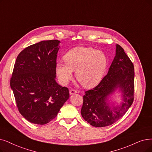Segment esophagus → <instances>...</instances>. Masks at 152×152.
Segmentation results:
<instances>
[{
    "instance_id": "34e87169",
    "label": "esophagus",
    "mask_w": 152,
    "mask_h": 152,
    "mask_svg": "<svg viewBox=\"0 0 152 152\" xmlns=\"http://www.w3.org/2000/svg\"><path fill=\"white\" fill-rule=\"evenodd\" d=\"M69 93H70V95H73V94H75L77 93V91L76 90H74V89H71L69 91Z\"/></svg>"
}]
</instances>
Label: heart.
Returning <instances> with one entry per match:
<instances>
[{
    "label": "heart",
    "instance_id": "obj_1",
    "mask_svg": "<svg viewBox=\"0 0 152 152\" xmlns=\"http://www.w3.org/2000/svg\"><path fill=\"white\" fill-rule=\"evenodd\" d=\"M65 62L56 64V73L60 82L66 85L75 71L78 82L85 87L98 84L104 77L107 66V58L104 52L93 47H77L69 50L64 57Z\"/></svg>",
    "mask_w": 152,
    "mask_h": 152
}]
</instances>
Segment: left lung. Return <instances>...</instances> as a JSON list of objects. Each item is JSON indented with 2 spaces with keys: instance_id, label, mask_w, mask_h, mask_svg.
Listing matches in <instances>:
<instances>
[{
  "instance_id": "8db88e82",
  "label": "left lung",
  "mask_w": 152,
  "mask_h": 152,
  "mask_svg": "<svg viewBox=\"0 0 152 152\" xmlns=\"http://www.w3.org/2000/svg\"><path fill=\"white\" fill-rule=\"evenodd\" d=\"M134 66L124 48L117 45L116 56L107 74L94 88L86 91L81 114L91 125L104 127L117 122L129 110L134 100ZM120 87L124 102L120 107L110 109L106 98Z\"/></svg>"
}]
</instances>
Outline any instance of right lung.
<instances>
[{
	"label": "right lung",
	"instance_id": "1",
	"mask_svg": "<svg viewBox=\"0 0 152 152\" xmlns=\"http://www.w3.org/2000/svg\"><path fill=\"white\" fill-rule=\"evenodd\" d=\"M59 42L44 40L30 45L14 64L10 87L19 112L32 124L50 122L69 98L68 88L56 81Z\"/></svg>",
	"mask_w": 152,
	"mask_h": 152
}]
</instances>
